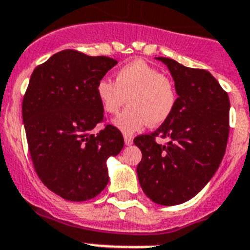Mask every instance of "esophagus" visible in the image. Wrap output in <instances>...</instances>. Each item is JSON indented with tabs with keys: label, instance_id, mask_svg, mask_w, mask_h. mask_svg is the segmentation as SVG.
<instances>
[{
	"label": "esophagus",
	"instance_id": "1",
	"mask_svg": "<svg viewBox=\"0 0 250 250\" xmlns=\"http://www.w3.org/2000/svg\"><path fill=\"white\" fill-rule=\"evenodd\" d=\"M123 138H125V143L127 146H130L132 143H133V137L130 136V134H125V136H123Z\"/></svg>",
	"mask_w": 250,
	"mask_h": 250
}]
</instances>
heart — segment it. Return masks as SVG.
I'll list each match as a JSON object with an SVG mask.
<instances>
[{
    "label": "heart",
    "instance_id": "1",
    "mask_svg": "<svg viewBox=\"0 0 250 250\" xmlns=\"http://www.w3.org/2000/svg\"><path fill=\"white\" fill-rule=\"evenodd\" d=\"M97 96L103 111L109 114H117L129 103V107L114 120V125L125 133H133L148 123L153 127L161 125L172 116L177 103L173 81L142 60L118 69L116 82L101 80Z\"/></svg>",
    "mask_w": 250,
    "mask_h": 250
}]
</instances>
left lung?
Instances as JSON below:
<instances>
[{
	"mask_svg": "<svg viewBox=\"0 0 250 250\" xmlns=\"http://www.w3.org/2000/svg\"><path fill=\"white\" fill-rule=\"evenodd\" d=\"M170 71L178 98L172 116L150 134L134 138L142 159V189L161 206H175L201 192L217 172L229 136V97L208 71L157 57ZM157 138L168 139L167 145Z\"/></svg>",
	"mask_w": 250,
	"mask_h": 250,
	"instance_id": "left-lung-1",
	"label": "left lung"
}]
</instances>
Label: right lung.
<instances>
[{"label":"right lung","instance_id":"add662e5","mask_svg":"<svg viewBox=\"0 0 250 250\" xmlns=\"http://www.w3.org/2000/svg\"><path fill=\"white\" fill-rule=\"evenodd\" d=\"M118 63L76 49L56 53L35 68L22 101L31 159L42 183L66 201L83 202L108 183L105 161L122 150L118 128L105 125L97 84Z\"/></svg>","mask_w":250,"mask_h":250}]
</instances>
